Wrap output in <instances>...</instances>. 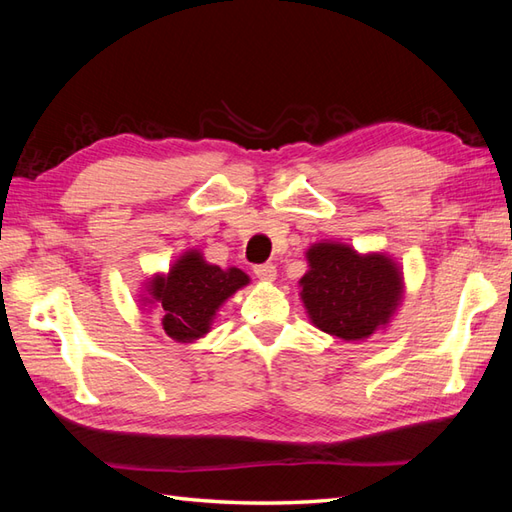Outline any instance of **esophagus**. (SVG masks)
I'll use <instances>...</instances> for the list:
<instances>
[{
	"mask_svg": "<svg viewBox=\"0 0 512 512\" xmlns=\"http://www.w3.org/2000/svg\"><path fill=\"white\" fill-rule=\"evenodd\" d=\"M253 273L262 281H275L277 266L275 264H259V266L253 268Z\"/></svg>",
	"mask_w": 512,
	"mask_h": 512,
	"instance_id": "1",
	"label": "esophagus"
}]
</instances>
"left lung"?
<instances>
[{
  "instance_id": "8db88e82",
  "label": "left lung",
  "mask_w": 512,
  "mask_h": 512,
  "mask_svg": "<svg viewBox=\"0 0 512 512\" xmlns=\"http://www.w3.org/2000/svg\"><path fill=\"white\" fill-rule=\"evenodd\" d=\"M299 281L314 328L343 341H365L394 317L402 295L400 266L385 253H358L350 244L319 242L306 250Z\"/></svg>"
}]
</instances>
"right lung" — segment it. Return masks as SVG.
Segmentation results:
<instances>
[{"label":"right lung","mask_w":512,"mask_h":512,"mask_svg":"<svg viewBox=\"0 0 512 512\" xmlns=\"http://www.w3.org/2000/svg\"><path fill=\"white\" fill-rule=\"evenodd\" d=\"M248 284L244 270L209 264L200 250L191 248L176 259L169 273H156L147 281V295L140 301L158 308L162 330L173 341L193 343L211 330L222 303Z\"/></svg>","instance_id":"obj_1"}]
</instances>
